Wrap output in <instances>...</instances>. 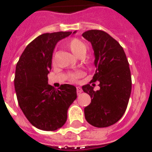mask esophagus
<instances>
[{"instance_id":"esophagus-1","label":"esophagus","mask_w":152,"mask_h":152,"mask_svg":"<svg viewBox=\"0 0 152 152\" xmlns=\"http://www.w3.org/2000/svg\"><path fill=\"white\" fill-rule=\"evenodd\" d=\"M82 93V89H81V88H80V87H77V95L80 94Z\"/></svg>"}]
</instances>
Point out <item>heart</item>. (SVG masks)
I'll use <instances>...</instances> for the list:
<instances>
[{
    "mask_svg": "<svg viewBox=\"0 0 152 152\" xmlns=\"http://www.w3.org/2000/svg\"><path fill=\"white\" fill-rule=\"evenodd\" d=\"M67 46L68 49L72 51L75 56L77 57L83 56L87 52V46L81 40L78 39H72L67 42ZM83 75L81 72H75L70 73L68 75L69 80L71 81H77L79 78Z\"/></svg>",
    "mask_w": 152,
    "mask_h": 152,
    "instance_id": "b5f03b06",
    "label": "heart"
}]
</instances>
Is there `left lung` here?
<instances>
[{
    "label": "left lung",
    "instance_id": "obj_1",
    "mask_svg": "<svg viewBox=\"0 0 152 152\" xmlns=\"http://www.w3.org/2000/svg\"><path fill=\"white\" fill-rule=\"evenodd\" d=\"M82 36L94 52L96 72L91 83L97 80L100 88L95 91L90 84L82 87L91 98V103L84 108V116L95 127H108L121 119L128 105L132 91L128 60L123 47L104 31L91 29Z\"/></svg>",
    "mask_w": 152,
    "mask_h": 152
}]
</instances>
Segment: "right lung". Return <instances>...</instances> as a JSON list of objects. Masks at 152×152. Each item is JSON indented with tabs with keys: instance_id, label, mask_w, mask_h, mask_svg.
<instances>
[{
	"instance_id": "1",
	"label": "right lung",
	"mask_w": 152,
	"mask_h": 152,
	"mask_svg": "<svg viewBox=\"0 0 152 152\" xmlns=\"http://www.w3.org/2000/svg\"><path fill=\"white\" fill-rule=\"evenodd\" d=\"M72 32L44 33L26 47L16 66L14 87L19 106L29 123L39 129L55 131L67 120L69 107L77 98L76 88L48 84L52 53L59 40Z\"/></svg>"
}]
</instances>
